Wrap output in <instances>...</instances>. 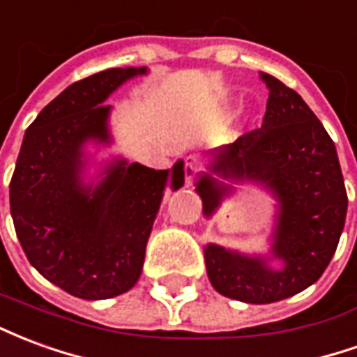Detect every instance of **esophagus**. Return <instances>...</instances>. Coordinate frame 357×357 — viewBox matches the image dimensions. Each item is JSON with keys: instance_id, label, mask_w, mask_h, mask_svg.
<instances>
[{"instance_id": "34e87169", "label": "esophagus", "mask_w": 357, "mask_h": 357, "mask_svg": "<svg viewBox=\"0 0 357 357\" xmlns=\"http://www.w3.org/2000/svg\"><path fill=\"white\" fill-rule=\"evenodd\" d=\"M199 172H201V162H199V158H195V156H189L185 160V179H187V185H191L197 176H199Z\"/></svg>"}]
</instances>
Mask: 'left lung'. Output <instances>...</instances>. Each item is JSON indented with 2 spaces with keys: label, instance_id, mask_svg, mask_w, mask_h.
I'll return each mask as SVG.
<instances>
[{
  "label": "left lung",
  "instance_id": "8db88e82",
  "mask_svg": "<svg viewBox=\"0 0 357 357\" xmlns=\"http://www.w3.org/2000/svg\"><path fill=\"white\" fill-rule=\"evenodd\" d=\"M260 78L269 89L262 128L212 151L210 172L197 181L206 218L233 189L212 174L260 183L279 202L271 256L283 262L281 269L269 268L268 258L212 243L204 247L212 287L227 298L248 304H271L314 284L337 250L348 208L344 178L329 133L294 89L266 73Z\"/></svg>",
  "mask_w": 357,
  "mask_h": 357
}]
</instances>
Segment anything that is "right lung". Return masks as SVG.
I'll use <instances>...</instances> for the list:
<instances>
[{
	"instance_id": "obj_1",
	"label": "right lung",
	"mask_w": 357,
	"mask_h": 357,
	"mask_svg": "<svg viewBox=\"0 0 357 357\" xmlns=\"http://www.w3.org/2000/svg\"><path fill=\"white\" fill-rule=\"evenodd\" d=\"M147 68H109L74 82L28 126L9 185L20 247L47 281L73 296L102 300L137 283L164 189L185 181L183 160L153 170L116 158L86 183L84 145H109L110 105Z\"/></svg>"
}]
</instances>
